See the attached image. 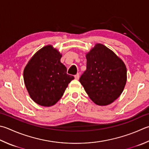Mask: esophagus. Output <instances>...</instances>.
Segmentation results:
<instances>
[{"instance_id": "1", "label": "esophagus", "mask_w": 149, "mask_h": 149, "mask_svg": "<svg viewBox=\"0 0 149 149\" xmlns=\"http://www.w3.org/2000/svg\"><path fill=\"white\" fill-rule=\"evenodd\" d=\"M79 77H80L79 73H77V74L74 75V78H75L76 80H78V79H79Z\"/></svg>"}]
</instances>
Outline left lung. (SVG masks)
<instances>
[{
  "mask_svg": "<svg viewBox=\"0 0 149 149\" xmlns=\"http://www.w3.org/2000/svg\"><path fill=\"white\" fill-rule=\"evenodd\" d=\"M86 59V70L80 82L96 104H109L122 93L127 82L124 62L102 44H97L87 54Z\"/></svg>",
  "mask_w": 149,
  "mask_h": 149,
  "instance_id": "1",
  "label": "left lung"
}]
</instances>
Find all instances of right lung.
<instances>
[{
    "label": "right lung",
    "instance_id": "right-lung-1",
    "mask_svg": "<svg viewBox=\"0 0 149 149\" xmlns=\"http://www.w3.org/2000/svg\"><path fill=\"white\" fill-rule=\"evenodd\" d=\"M61 58L57 50L48 45L36 52L25 67L24 84L31 99L39 105L55 104L74 79L73 76L67 74Z\"/></svg>",
    "mask_w": 149,
    "mask_h": 149
}]
</instances>
